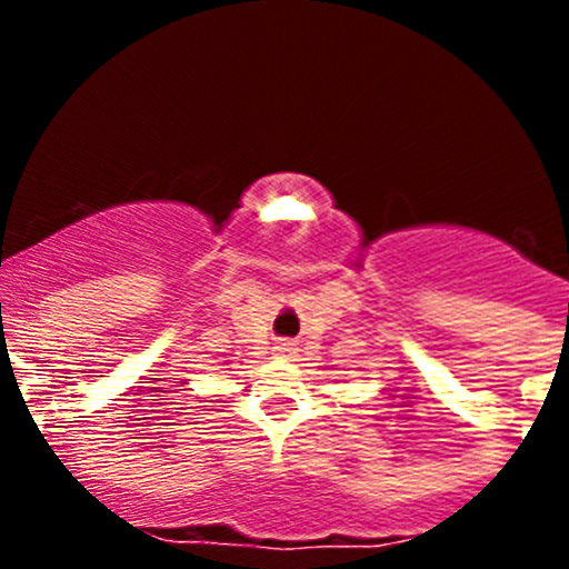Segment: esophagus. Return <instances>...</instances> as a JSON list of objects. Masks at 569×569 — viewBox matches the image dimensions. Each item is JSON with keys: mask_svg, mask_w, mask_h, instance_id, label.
Returning <instances> with one entry per match:
<instances>
[{"mask_svg": "<svg viewBox=\"0 0 569 569\" xmlns=\"http://www.w3.org/2000/svg\"><path fill=\"white\" fill-rule=\"evenodd\" d=\"M279 353H290V341H279Z\"/></svg>", "mask_w": 569, "mask_h": 569, "instance_id": "34e87169", "label": "esophagus"}]
</instances>
